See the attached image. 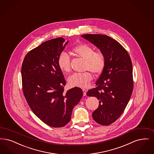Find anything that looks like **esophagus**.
Instances as JSON below:
<instances>
[{"mask_svg":"<svg viewBox=\"0 0 154 154\" xmlns=\"http://www.w3.org/2000/svg\"><path fill=\"white\" fill-rule=\"evenodd\" d=\"M82 92H83V95H84V96H86V92H87V91H86V89H82Z\"/></svg>","mask_w":154,"mask_h":154,"instance_id":"34e87169","label":"esophagus"}]
</instances>
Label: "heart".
Listing matches in <instances>:
<instances>
[{
    "instance_id": "1",
    "label": "heart",
    "mask_w": 154,
    "mask_h": 154,
    "mask_svg": "<svg viewBox=\"0 0 154 154\" xmlns=\"http://www.w3.org/2000/svg\"><path fill=\"white\" fill-rule=\"evenodd\" d=\"M75 55L85 60L84 70H89L95 74H100L104 70L106 58L104 53L101 51H96L92 46L82 43L74 46L72 49ZM59 68L65 72L70 70V57L65 52H62L58 58ZM93 80V76L89 72L84 73H75L71 75L68 81L72 86L85 88L89 86Z\"/></svg>"
}]
</instances>
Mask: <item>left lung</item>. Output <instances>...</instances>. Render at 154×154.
<instances>
[{
	"instance_id": "obj_1",
	"label": "left lung",
	"mask_w": 154,
	"mask_h": 154,
	"mask_svg": "<svg viewBox=\"0 0 154 154\" xmlns=\"http://www.w3.org/2000/svg\"><path fill=\"white\" fill-rule=\"evenodd\" d=\"M103 52L106 63L88 96L96 97L99 108L93 112L94 121L103 125L114 123L122 115L134 89L132 64L127 51L117 41L105 35H81Z\"/></svg>"
}]
</instances>
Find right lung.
Listing matches in <instances>:
<instances>
[{"mask_svg":"<svg viewBox=\"0 0 154 154\" xmlns=\"http://www.w3.org/2000/svg\"><path fill=\"white\" fill-rule=\"evenodd\" d=\"M68 43L61 37L43 42L26 54L21 68L27 104L41 121L54 128L70 121L73 109L83 94L78 87L64 92L66 81L58 58Z\"/></svg>","mask_w":154,"mask_h":154,"instance_id":"right-lung-1","label":"right lung"}]
</instances>
